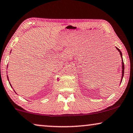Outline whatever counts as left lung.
Here are the masks:
<instances>
[{
	"label": "left lung",
	"instance_id": "8db88e82",
	"mask_svg": "<svg viewBox=\"0 0 133 133\" xmlns=\"http://www.w3.org/2000/svg\"><path fill=\"white\" fill-rule=\"evenodd\" d=\"M116 49H117V50L119 51V53H120V54H121V57H122V79H121V82H122V79H123V74H124V64H123V59H122V52H121V51H120V50L119 48H117V47H116Z\"/></svg>",
	"mask_w": 133,
	"mask_h": 133
}]
</instances>
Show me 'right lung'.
Here are the masks:
<instances>
[{"label":"right lung","instance_id":"right-lung-1","mask_svg":"<svg viewBox=\"0 0 133 133\" xmlns=\"http://www.w3.org/2000/svg\"><path fill=\"white\" fill-rule=\"evenodd\" d=\"M8 77V80H9V79H8V77ZM10 85H11V84H10Z\"/></svg>","mask_w":133,"mask_h":133}]
</instances>
